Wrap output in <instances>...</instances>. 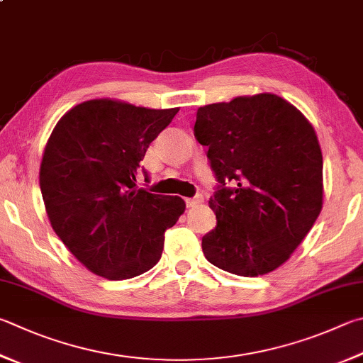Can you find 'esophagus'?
Returning a JSON list of instances; mask_svg holds the SVG:
<instances>
[{
    "instance_id": "1",
    "label": "esophagus",
    "mask_w": 363,
    "mask_h": 363,
    "mask_svg": "<svg viewBox=\"0 0 363 363\" xmlns=\"http://www.w3.org/2000/svg\"><path fill=\"white\" fill-rule=\"evenodd\" d=\"M200 203H203V195H196V196H194V199H187L186 200L187 208H194V206H196V204H200Z\"/></svg>"
}]
</instances>
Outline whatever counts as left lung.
Listing matches in <instances>:
<instances>
[{
  "label": "left lung",
  "instance_id": "obj_1",
  "mask_svg": "<svg viewBox=\"0 0 363 363\" xmlns=\"http://www.w3.org/2000/svg\"><path fill=\"white\" fill-rule=\"evenodd\" d=\"M194 133L208 146L220 182L209 199L217 225L203 236L204 257L246 278L273 272L305 240L322 209L314 127L284 98L257 94L199 108Z\"/></svg>",
  "mask_w": 363,
  "mask_h": 363
}]
</instances>
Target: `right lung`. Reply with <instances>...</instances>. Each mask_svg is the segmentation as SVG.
<instances>
[{
  "instance_id": "1",
  "label": "right lung",
  "mask_w": 363,
  "mask_h": 363,
  "mask_svg": "<svg viewBox=\"0 0 363 363\" xmlns=\"http://www.w3.org/2000/svg\"><path fill=\"white\" fill-rule=\"evenodd\" d=\"M177 111L98 98L52 130L39 168L45 213L69 252L101 278L130 279L157 265L164 230L186 211L181 196L136 187L149 144Z\"/></svg>"
}]
</instances>
